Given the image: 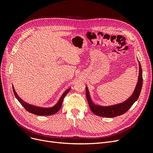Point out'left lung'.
Returning a JSON list of instances; mask_svg holds the SVG:
<instances>
[{
	"instance_id": "8db88e82",
	"label": "left lung",
	"mask_w": 153,
	"mask_h": 153,
	"mask_svg": "<svg viewBox=\"0 0 153 153\" xmlns=\"http://www.w3.org/2000/svg\"><path fill=\"white\" fill-rule=\"evenodd\" d=\"M138 65H139V71H138L139 73H138V81L136 87L135 89H134L132 94L127 100H126L122 103L109 106H101L96 105L92 101L91 99L88 87L87 85L85 86L87 100L88 103H89V108L92 112L94 114L98 115V116L104 117H115L126 112L131 107V106L138 100V97L140 96L143 84L142 70L139 61H138Z\"/></svg>"
}]
</instances>
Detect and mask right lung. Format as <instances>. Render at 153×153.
I'll use <instances>...</instances> for the list:
<instances>
[{
  "label": "right lung",
  "mask_w": 153,
  "mask_h": 153,
  "mask_svg": "<svg viewBox=\"0 0 153 153\" xmlns=\"http://www.w3.org/2000/svg\"><path fill=\"white\" fill-rule=\"evenodd\" d=\"M70 89H71V88H69V89H68L66 91H65V92H64V93L62 94L61 98H60V99L57 101V103L54 106H53L52 107L43 108V107H39V106L32 105H30L29 103L25 102L24 100H22L20 98V97L18 96V95L16 93V92L15 91V88H14V87L13 86V90L14 94H15L16 98L18 100V101H19L23 106H24L27 111H28L29 112H30L31 114H34L37 115H53V114H55V113H57L60 110V108H61L64 98L68 93L69 91H70Z\"/></svg>",
  "instance_id": "add662e5"
}]
</instances>
